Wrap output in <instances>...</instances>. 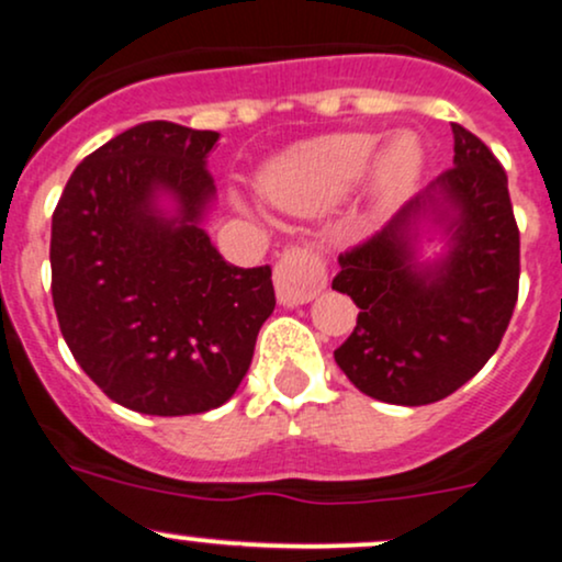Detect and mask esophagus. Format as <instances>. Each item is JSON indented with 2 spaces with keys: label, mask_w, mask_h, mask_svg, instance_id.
I'll return each mask as SVG.
<instances>
[{
  "label": "esophagus",
  "mask_w": 562,
  "mask_h": 562,
  "mask_svg": "<svg viewBox=\"0 0 562 562\" xmlns=\"http://www.w3.org/2000/svg\"><path fill=\"white\" fill-rule=\"evenodd\" d=\"M273 281L283 307H300L323 292L328 270L313 247H292L276 262Z\"/></svg>",
  "instance_id": "34e87169"
}]
</instances>
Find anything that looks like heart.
Instances as JSON below:
<instances>
[{
  "mask_svg": "<svg viewBox=\"0 0 562 562\" xmlns=\"http://www.w3.org/2000/svg\"><path fill=\"white\" fill-rule=\"evenodd\" d=\"M378 137L370 133H344L307 143L270 164L262 175V195L294 216H321L355 190L375 156ZM422 145L417 137L401 135L372 169V195L380 207L396 205L417 182Z\"/></svg>",
  "mask_w": 562,
  "mask_h": 562,
  "instance_id": "1",
  "label": "heart"
}]
</instances>
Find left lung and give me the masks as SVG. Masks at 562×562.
<instances>
[{
	"instance_id": "left-lung-1",
	"label": "left lung",
	"mask_w": 562,
	"mask_h": 562,
	"mask_svg": "<svg viewBox=\"0 0 562 562\" xmlns=\"http://www.w3.org/2000/svg\"><path fill=\"white\" fill-rule=\"evenodd\" d=\"M432 189L457 211L454 245L438 267L419 269L407 232L437 210ZM338 262L334 289L359 307L355 330L334 351L346 378L385 404L450 396L495 355L518 302L521 239L508 175L480 137L453 122V166Z\"/></svg>"
}]
</instances>
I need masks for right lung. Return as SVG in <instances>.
<instances>
[{
	"instance_id": "add662e5",
	"label": "right lung",
	"mask_w": 562,
	"mask_h": 562,
	"mask_svg": "<svg viewBox=\"0 0 562 562\" xmlns=\"http://www.w3.org/2000/svg\"><path fill=\"white\" fill-rule=\"evenodd\" d=\"M218 133L143 122L82 158L52 216V296L61 336L116 404L156 417L234 396L276 307L270 266L237 268L200 228ZM158 189L180 203L155 211Z\"/></svg>"
}]
</instances>
